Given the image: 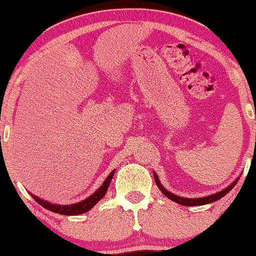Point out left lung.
Here are the masks:
<instances>
[{
	"label": "left lung",
	"instance_id": "1",
	"mask_svg": "<svg viewBox=\"0 0 256 256\" xmlns=\"http://www.w3.org/2000/svg\"><path fill=\"white\" fill-rule=\"evenodd\" d=\"M154 177H155V182L158 184V186L160 188V190L164 193V196H167L168 199H171L172 202H177V204H180V205H184V206H196V205H205V204H210V202H216V200L221 199L222 196H224L230 190V189L233 188V186L237 184V180L236 182H233L230 184V186H227L226 189H224V190L218 192V193L216 194H212V195H208V196H205V198H198V199H186V198H180V196H177V195L170 193V192H167L166 189L164 188V186H161L160 180H158V176H156V173H154Z\"/></svg>",
	"mask_w": 256,
	"mask_h": 256
}]
</instances>
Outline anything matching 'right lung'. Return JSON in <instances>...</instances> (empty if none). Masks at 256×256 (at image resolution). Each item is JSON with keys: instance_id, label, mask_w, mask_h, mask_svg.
<instances>
[{"instance_id": "1", "label": "right lung", "mask_w": 256, "mask_h": 256, "mask_svg": "<svg viewBox=\"0 0 256 256\" xmlns=\"http://www.w3.org/2000/svg\"><path fill=\"white\" fill-rule=\"evenodd\" d=\"M114 173V171L110 173V176L106 178V180L102 183V186H101L100 188H98L94 194L90 195L88 199L83 200V202H76V204L54 205V204H50V202H44L42 199H40V198L35 196V195H32V196L34 198V199L36 200V202H39L41 206H44V208H48V210L52 211V212L60 214V215H67V216L80 215V214L86 212V211H89L90 208H94V206L96 205V202H98V200H101L104 196H105V194H106L107 189H108L110 182H111Z\"/></svg>"}]
</instances>
